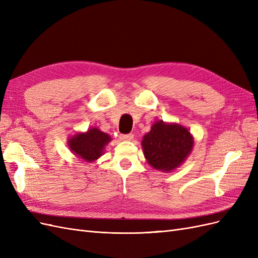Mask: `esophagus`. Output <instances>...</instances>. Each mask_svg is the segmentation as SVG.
Returning <instances> with one entry per match:
<instances>
[{
	"mask_svg": "<svg viewBox=\"0 0 258 258\" xmlns=\"http://www.w3.org/2000/svg\"><path fill=\"white\" fill-rule=\"evenodd\" d=\"M119 139L122 140V141H131L134 139V135H120Z\"/></svg>",
	"mask_w": 258,
	"mask_h": 258,
	"instance_id": "34e87169",
	"label": "esophagus"
}]
</instances>
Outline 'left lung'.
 Here are the masks:
<instances>
[{"label": "left lung", "mask_w": 258, "mask_h": 258, "mask_svg": "<svg viewBox=\"0 0 258 258\" xmlns=\"http://www.w3.org/2000/svg\"><path fill=\"white\" fill-rule=\"evenodd\" d=\"M194 138L188 129L178 123L156 121L143 137L142 148L148 165L170 172L178 168L191 153Z\"/></svg>", "instance_id": "left-lung-1"}]
</instances>
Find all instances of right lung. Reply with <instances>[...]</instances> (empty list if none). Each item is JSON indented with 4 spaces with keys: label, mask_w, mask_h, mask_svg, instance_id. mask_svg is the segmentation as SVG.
<instances>
[{
    "label": "right lung",
    "mask_w": 258,
    "mask_h": 258,
    "mask_svg": "<svg viewBox=\"0 0 258 258\" xmlns=\"http://www.w3.org/2000/svg\"><path fill=\"white\" fill-rule=\"evenodd\" d=\"M111 141V137L98 128L76 134L69 139L68 144L71 152L77 157L87 162L97 160L103 155L106 144Z\"/></svg>",
    "instance_id": "add662e5"
}]
</instances>
